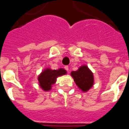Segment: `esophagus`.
I'll return each instance as SVG.
<instances>
[{
    "label": "esophagus",
    "mask_w": 129,
    "mask_h": 129,
    "mask_svg": "<svg viewBox=\"0 0 129 129\" xmlns=\"http://www.w3.org/2000/svg\"><path fill=\"white\" fill-rule=\"evenodd\" d=\"M64 68H65V69H66V71H68V72L69 73V67H68V66H65Z\"/></svg>",
    "instance_id": "obj_1"
}]
</instances>
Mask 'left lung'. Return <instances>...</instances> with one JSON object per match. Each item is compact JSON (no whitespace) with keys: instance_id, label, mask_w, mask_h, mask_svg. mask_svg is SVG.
<instances>
[{"instance_id":"obj_1","label":"left lung","mask_w":129,"mask_h":129,"mask_svg":"<svg viewBox=\"0 0 129 129\" xmlns=\"http://www.w3.org/2000/svg\"><path fill=\"white\" fill-rule=\"evenodd\" d=\"M71 75L78 88L83 92H87L93 86V73L86 65L81 66L77 71H71Z\"/></svg>"}]
</instances>
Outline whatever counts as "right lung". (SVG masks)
Here are the masks:
<instances>
[{
    "instance_id": "add662e5",
    "label": "right lung",
    "mask_w": 129,
    "mask_h": 129,
    "mask_svg": "<svg viewBox=\"0 0 129 129\" xmlns=\"http://www.w3.org/2000/svg\"><path fill=\"white\" fill-rule=\"evenodd\" d=\"M67 71L63 68L58 69H51V68H46L39 75L38 77L39 86L45 91H50L52 89V85L56 82L58 77L65 75Z\"/></svg>"
}]
</instances>
